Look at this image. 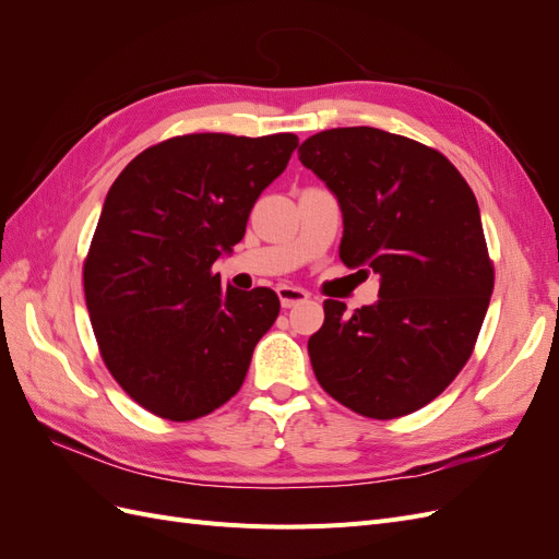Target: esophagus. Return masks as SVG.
<instances>
[{
	"instance_id": "obj_1",
	"label": "esophagus",
	"mask_w": 559,
	"mask_h": 559,
	"mask_svg": "<svg viewBox=\"0 0 559 559\" xmlns=\"http://www.w3.org/2000/svg\"><path fill=\"white\" fill-rule=\"evenodd\" d=\"M277 296H280V302H282V308H294V306H298V302H302V300H308V292H302V289H298V286H289V284H282L280 289H277Z\"/></svg>"
}]
</instances>
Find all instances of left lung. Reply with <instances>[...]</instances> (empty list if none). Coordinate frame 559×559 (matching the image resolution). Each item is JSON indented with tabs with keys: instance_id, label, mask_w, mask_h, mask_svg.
Here are the masks:
<instances>
[{
	"instance_id": "8db88e82",
	"label": "left lung",
	"mask_w": 559,
	"mask_h": 559,
	"mask_svg": "<svg viewBox=\"0 0 559 559\" xmlns=\"http://www.w3.org/2000/svg\"><path fill=\"white\" fill-rule=\"evenodd\" d=\"M298 160L341 205V261L380 277L373 306L324 300L314 376L359 415L415 413L468 361L492 296L476 195L443 154L368 126L317 132Z\"/></svg>"
}]
</instances>
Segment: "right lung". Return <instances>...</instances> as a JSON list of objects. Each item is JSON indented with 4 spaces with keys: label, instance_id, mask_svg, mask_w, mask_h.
<instances>
[{
    "label": "right lung",
    "instance_id": "right-lung-1",
    "mask_svg": "<svg viewBox=\"0 0 559 559\" xmlns=\"http://www.w3.org/2000/svg\"><path fill=\"white\" fill-rule=\"evenodd\" d=\"M298 138L202 132L132 158L105 198L83 289L116 382L158 417L186 421L224 405L280 314L267 286H224L214 263L245 238L265 186Z\"/></svg>",
    "mask_w": 559,
    "mask_h": 559
}]
</instances>
